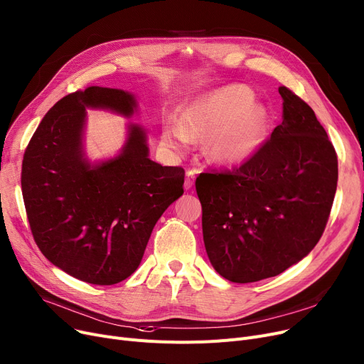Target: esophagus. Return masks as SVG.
Listing matches in <instances>:
<instances>
[{
    "label": "esophagus",
    "mask_w": 364,
    "mask_h": 364,
    "mask_svg": "<svg viewBox=\"0 0 364 364\" xmlns=\"http://www.w3.org/2000/svg\"><path fill=\"white\" fill-rule=\"evenodd\" d=\"M196 175H197V171H196V170H188V173H186V178H185V189L193 188L194 181H196Z\"/></svg>",
    "instance_id": "1"
}]
</instances>
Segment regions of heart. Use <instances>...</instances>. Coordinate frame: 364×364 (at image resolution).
Here are the masks:
<instances>
[{
    "label": "heart",
    "instance_id": "heart-1",
    "mask_svg": "<svg viewBox=\"0 0 364 364\" xmlns=\"http://www.w3.org/2000/svg\"><path fill=\"white\" fill-rule=\"evenodd\" d=\"M246 85L218 90L186 108L179 123H166L161 139L168 148H183L189 136L207 139V152L216 161L243 163L259 149L267 133V111L253 103Z\"/></svg>",
    "mask_w": 364,
    "mask_h": 364
}]
</instances>
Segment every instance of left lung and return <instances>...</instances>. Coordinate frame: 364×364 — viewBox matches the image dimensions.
I'll return each instance as SVG.
<instances>
[{
    "mask_svg": "<svg viewBox=\"0 0 364 364\" xmlns=\"http://www.w3.org/2000/svg\"><path fill=\"white\" fill-rule=\"evenodd\" d=\"M279 93L282 124L252 157L196 181L207 256L232 283L269 279L299 262L332 210L336 151L308 103L287 87Z\"/></svg>",
    "mask_w": 364,
    "mask_h": 364,
    "instance_id": "8db88e82",
    "label": "left lung"
}]
</instances>
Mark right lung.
I'll use <instances>...</instances> for the list:
<instances>
[{"instance_id": "obj_1", "label": "right lung", "mask_w": 364, "mask_h": 364, "mask_svg": "<svg viewBox=\"0 0 364 364\" xmlns=\"http://www.w3.org/2000/svg\"><path fill=\"white\" fill-rule=\"evenodd\" d=\"M85 107L132 115V95L89 87L62 97L25 149L22 196L33 240L48 261L99 286L139 267L155 223L183 194L185 170L148 159L145 132L130 126L118 157L90 167L81 151Z\"/></svg>"}]
</instances>
